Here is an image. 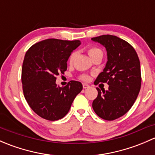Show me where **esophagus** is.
I'll return each instance as SVG.
<instances>
[{
	"label": "esophagus",
	"instance_id": "1",
	"mask_svg": "<svg viewBox=\"0 0 155 155\" xmlns=\"http://www.w3.org/2000/svg\"><path fill=\"white\" fill-rule=\"evenodd\" d=\"M82 86H83L84 89H85V88H87V87H90V85H89L88 84H87V83H83V84H82Z\"/></svg>",
	"mask_w": 155,
	"mask_h": 155
}]
</instances>
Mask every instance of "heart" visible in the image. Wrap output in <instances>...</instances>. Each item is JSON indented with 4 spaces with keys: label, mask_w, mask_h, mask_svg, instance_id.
<instances>
[{
    "label": "heart",
    "mask_w": 155,
    "mask_h": 155,
    "mask_svg": "<svg viewBox=\"0 0 155 155\" xmlns=\"http://www.w3.org/2000/svg\"><path fill=\"white\" fill-rule=\"evenodd\" d=\"M100 51H101V49H99V48L96 47H90L87 48V53H88L89 56H90L91 58H92L95 54H97V52H100ZM74 57H75V53H72L70 58H69V62H70V64L73 62V59H74ZM81 79H83V80H86V79H87V76H82V77H81Z\"/></svg>",
    "instance_id": "obj_1"
}]
</instances>
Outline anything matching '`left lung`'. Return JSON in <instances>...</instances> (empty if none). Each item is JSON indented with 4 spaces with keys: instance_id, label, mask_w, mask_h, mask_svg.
Segmentation results:
<instances>
[{
    "instance_id": "8db88e82",
    "label": "left lung",
    "mask_w": 155,
    "mask_h": 155,
    "mask_svg": "<svg viewBox=\"0 0 155 155\" xmlns=\"http://www.w3.org/2000/svg\"><path fill=\"white\" fill-rule=\"evenodd\" d=\"M91 40L107 51L106 67L95 80L96 85H109L103 92L97 87L98 94L92 107L100 118L112 121L126 114L137 100L141 87L140 62L133 46L119 37L102 35Z\"/></svg>"
}]
</instances>
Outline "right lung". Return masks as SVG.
Masks as SVG:
<instances>
[{"mask_svg": "<svg viewBox=\"0 0 155 155\" xmlns=\"http://www.w3.org/2000/svg\"><path fill=\"white\" fill-rule=\"evenodd\" d=\"M80 44L79 40L47 39L26 52L21 69L23 93L30 107L41 118L48 121L64 118L82 90L77 81H70L65 87L55 82L56 76L67 70L71 53Z\"/></svg>", "mask_w": 155, "mask_h": 155, "instance_id": "1", "label": "right lung"}]
</instances>
